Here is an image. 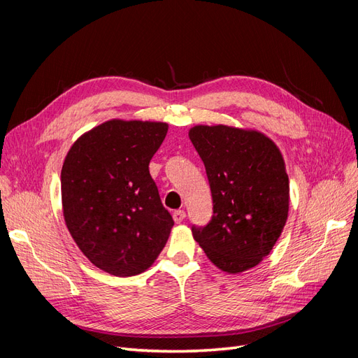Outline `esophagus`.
<instances>
[{
	"instance_id": "obj_1",
	"label": "esophagus",
	"mask_w": 358,
	"mask_h": 358,
	"mask_svg": "<svg viewBox=\"0 0 358 358\" xmlns=\"http://www.w3.org/2000/svg\"><path fill=\"white\" fill-rule=\"evenodd\" d=\"M173 220H175L176 224L182 222L183 220H185V212H183V210H175V212H173Z\"/></svg>"
}]
</instances>
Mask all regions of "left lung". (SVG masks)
Instances as JSON below:
<instances>
[{"label":"left lung","instance_id":"1","mask_svg":"<svg viewBox=\"0 0 358 358\" xmlns=\"http://www.w3.org/2000/svg\"><path fill=\"white\" fill-rule=\"evenodd\" d=\"M189 138L212 192L213 216L192 225L194 239L224 272L257 266L279 239L288 218L289 185L276 145L258 131L197 125Z\"/></svg>","mask_w":358,"mask_h":358}]
</instances>
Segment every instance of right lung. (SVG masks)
I'll return each mask as SVG.
<instances>
[{
  "label": "right lung",
  "instance_id": "right-lung-1",
  "mask_svg": "<svg viewBox=\"0 0 358 358\" xmlns=\"http://www.w3.org/2000/svg\"><path fill=\"white\" fill-rule=\"evenodd\" d=\"M164 122L113 119L78 138L61 170L67 229L90 262L115 276L145 272L166 246L173 218L149 162Z\"/></svg>",
  "mask_w": 358,
  "mask_h": 358
}]
</instances>
